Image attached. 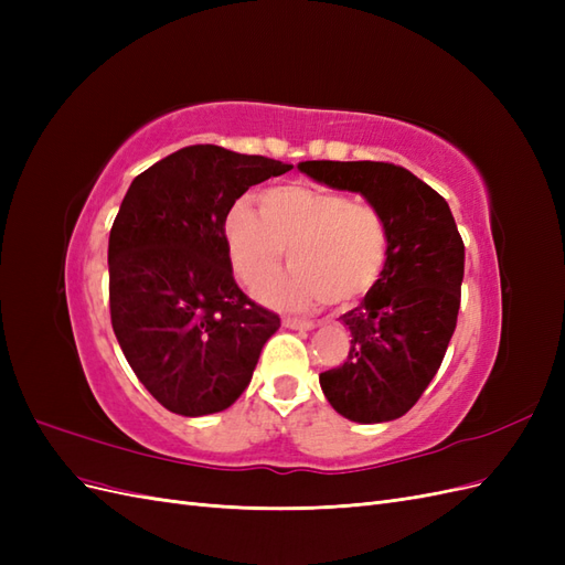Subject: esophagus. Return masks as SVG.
Masks as SVG:
<instances>
[{"label":"esophagus","mask_w":565,"mask_h":565,"mask_svg":"<svg viewBox=\"0 0 565 565\" xmlns=\"http://www.w3.org/2000/svg\"><path fill=\"white\" fill-rule=\"evenodd\" d=\"M282 324L287 330H316L318 328L313 320H297V318H285Z\"/></svg>","instance_id":"obj_1"}]
</instances>
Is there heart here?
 Instances as JSON below:
<instances>
[{
  "instance_id": "heart-1",
  "label": "heart",
  "mask_w": 565,
  "mask_h": 565,
  "mask_svg": "<svg viewBox=\"0 0 565 565\" xmlns=\"http://www.w3.org/2000/svg\"><path fill=\"white\" fill-rule=\"evenodd\" d=\"M224 245L237 280L252 292L276 276L287 249L292 270L262 297L278 309L306 311L324 301H361L382 278L388 228L367 202L285 183L259 195V214L247 202L233 204L224 218Z\"/></svg>"
}]
</instances>
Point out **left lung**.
I'll list each match as a JSON object with an SVG mask.
<instances>
[{
  "label": "left lung",
  "instance_id": "8db88e82",
  "mask_svg": "<svg viewBox=\"0 0 565 565\" xmlns=\"http://www.w3.org/2000/svg\"><path fill=\"white\" fill-rule=\"evenodd\" d=\"M334 191L361 193L386 221L388 256L363 301L339 320L351 332L344 365L320 374L341 417L380 424L403 417L438 372L457 324L465 243L448 202L388 162H299Z\"/></svg>",
  "mask_w": 565,
  "mask_h": 565
}]
</instances>
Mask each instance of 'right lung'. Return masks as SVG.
Masks as SVG:
<instances>
[{"instance_id":"1","label":"right lung","mask_w":565,"mask_h":565,"mask_svg":"<svg viewBox=\"0 0 565 565\" xmlns=\"http://www.w3.org/2000/svg\"><path fill=\"white\" fill-rule=\"evenodd\" d=\"M289 169L188 146L136 177L119 204L108 241L113 330L136 377L169 413L231 407L280 328L235 285L224 218L249 185Z\"/></svg>"}]
</instances>
